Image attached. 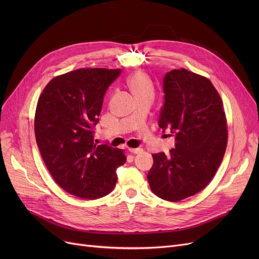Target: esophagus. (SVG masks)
<instances>
[{
  "label": "esophagus",
  "mask_w": 259,
  "mask_h": 259,
  "mask_svg": "<svg viewBox=\"0 0 259 259\" xmlns=\"http://www.w3.org/2000/svg\"><path fill=\"white\" fill-rule=\"evenodd\" d=\"M129 151L134 154H139V153L143 152V149L142 148H129Z\"/></svg>",
  "instance_id": "esophagus-1"
}]
</instances>
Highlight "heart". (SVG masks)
<instances>
[{
	"instance_id": "1",
	"label": "heart",
	"mask_w": 259,
	"mask_h": 259,
	"mask_svg": "<svg viewBox=\"0 0 259 259\" xmlns=\"http://www.w3.org/2000/svg\"><path fill=\"white\" fill-rule=\"evenodd\" d=\"M127 86L137 99L154 97V86L152 80L144 72L138 71L131 74L127 80Z\"/></svg>"
}]
</instances>
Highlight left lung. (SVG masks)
Instances as JSON below:
<instances>
[{
  "instance_id": "obj_1",
  "label": "left lung",
  "mask_w": 259,
  "mask_h": 259,
  "mask_svg": "<svg viewBox=\"0 0 259 259\" xmlns=\"http://www.w3.org/2000/svg\"><path fill=\"white\" fill-rule=\"evenodd\" d=\"M158 126L170 128L175 148L152 154L147 179L161 199L179 201L198 193L222 164L228 126L220 93L211 80L185 68L166 73Z\"/></svg>"
}]
</instances>
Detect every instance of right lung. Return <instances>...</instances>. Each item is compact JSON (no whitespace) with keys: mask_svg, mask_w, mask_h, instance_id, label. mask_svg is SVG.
<instances>
[{"mask_svg":"<svg viewBox=\"0 0 259 259\" xmlns=\"http://www.w3.org/2000/svg\"><path fill=\"white\" fill-rule=\"evenodd\" d=\"M120 69L79 68L53 77L40 93L34 133L45 165L56 183L79 198L95 199L115 187L124 150L93 142L104 94Z\"/></svg>","mask_w":259,"mask_h":259,"instance_id":"right-lung-1","label":"right lung"}]
</instances>
